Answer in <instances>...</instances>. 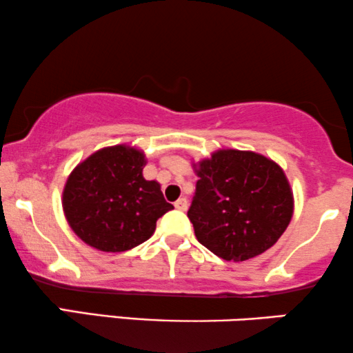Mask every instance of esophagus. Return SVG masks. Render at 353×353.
<instances>
[{
    "label": "esophagus",
    "mask_w": 353,
    "mask_h": 353,
    "mask_svg": "<svg viewBox=\"0 0 353 353\" xmlns=\"http://www.w3.org/2000/svg\"><path fill=\"white\" fill-rule=\"evenodd\" d=\"M175 208L178 210H186L188 209V201L186 198H180L178 201H175Z\"/></svg>",
    "instance_id": "34e87169"
}]
</instances>
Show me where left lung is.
I'll return each mask as SVG.
<instances>
[{
    "label": "left lung",
    "mask_w": 353,
    "mask_h": 353,
    "mask_svg": "<svg viewBox=\"0 0 353 353\" xmlns=\"http://www.w3.org/2000/svg\"><path fill=\"white\" fill-rule=\"evenodd\" d=\"M193 167L199 180L188 217L199 243L219 258L251 259L285 232L294 216V193L274 160L221 149Z\"/></svg>",
    "instance_id": "obj_1"
}]
</instances>
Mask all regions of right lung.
<instances>
[{
    "label": "right lung",
    "instance_id": "add662e5",
    "mask_svg": "<svg viewBox=\"0 0 353 353\" xmlns=\"http://www.w3.org/2000/svg\"><path fill=\"white\" fill-rule=\"evenodd\" d=\"M143 150L120 144L103 148L81 162L63 190V210L72 232L105 253L144 243L159 217L173 209L157 181L143 176Z\"/></svg>",
    "mask_w": 353,
    "mask_h": 353
}]
</instances>
